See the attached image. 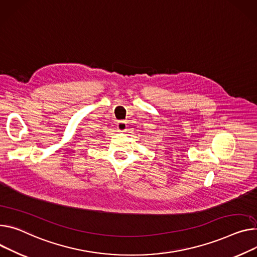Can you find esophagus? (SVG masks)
<instances>
[{"mask_svg": "<svg viewBox=\"0 0 257 257\" xmlns=\"http://www.w3.org/2000/svg\"><path fill=\"white\" fill-rule=\"evenodd\" d=\"M126 122L125 121H123V120H119L117 122V128H118V131H120V132H124L125 130H126Z\"/></svg>", "mask_w": 257, "mask_h": 257, "instance_id": "34e87169", "label": "esophagus"}]
</instances>
